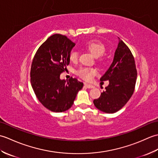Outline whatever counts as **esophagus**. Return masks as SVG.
Masks as SVG:
<instances>
[{
	"instance_id": "obj_1",
	"label": "esophagus",
	"mask_w": 158,
	"mask_h": 158,
	"mask_svg": "<svg viewBox=\"0 0 158 158\" xmlns=\"http://www.w3.org/2000/svg\"><path fill=\"white\" fill-rule=\"evenodd\" d=\"M85 86L87 88H89V89L94 88V86L92 85H90V84H89V83H85Z\"/></svg>"
}]
</instances>
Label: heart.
<instances>
[{
    "instance_id": "1",
    "label": "heart",
    "mask_w": 158,
    "mask_h": 158,
    "mask_svg": "<svg viewBox=\"0 0 158 158\" xmlns=\"http://www.w3.org/2000/svg\"><path fill=\"white\" fill-rule=\"evenodd\" d=\"M85 48L95 57L98 58L101 56L105 52V47L104 46L102 43L98 41H91L88 42L85 45ZM70 60L71 61H75L78 58V53L76 50L73 49L70 53L69 55ZM96 73V70L93 69H88V68H82L78 70V74L79 76H81L82 78L86 80H89L91 79L93 75Z\"/></svg>"
}]
</instances>
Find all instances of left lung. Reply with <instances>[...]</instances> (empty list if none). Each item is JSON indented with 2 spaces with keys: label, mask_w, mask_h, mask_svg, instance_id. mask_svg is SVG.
Wrapping results in <instances>:
<instances>
[{
  "label": "left lung",
  "mask_w": 158,
  "mask_h": 158,
  "mask_svg": "<svg viewBox=\"0 0 158 158\" xmlns=\"http://www.w3.org/2000/svg\"><path fill=\"white\" fill-rule=\"evenodd\" d=\"M119 39L113 60L101 77V81L109 80V84L98 99L94 100L97 109L106 113L118 111L133 94L137 72L135 58L130 49Z\"/></svg>",
  "instance_id": "left-lung-1"
}]
</instances>
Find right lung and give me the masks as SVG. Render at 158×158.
Returning a JSON list of instances; mask_svg holds the SVG:
<instances>
[{
  "label": "right lung",
  "instance_id": "obj_1",
  "mask_svg": "<svg viewBox=\"0 0 158 158\" xmlns=\"http://www.w3.org/2000/svg\"><path fill=\"white\" fill-rule=\"evenodd\" d=\"M75 43L66 36L56 34L40 46L31 70L32 88L45 108L56 113L66 111L73 105L83 86L77 79H60V74L69 64V55Z\"/></svg>",
  "mask_w": 158,
  "mask_h": 158
}]
</instances>
